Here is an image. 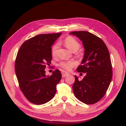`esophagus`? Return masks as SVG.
<instances>
[{"instance_id": "34e87169", "label": "esophagus", "mask_w": 126, "mask_h": 126, "mask_svg": "<svg viewBox=\"0 0 126 126\" xmlns=\"http://www.w3.org/2000/svg\"><path fill=\"white\" fill-rule=\"evenodd\" d=\"M62 77H65L69 75V74L68 73H67V72H65L63 71L62 72Z\"/></svg>"}]
</instances>
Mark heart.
Segmentation results:
<instances>
[{"label": "heart", "instance_id": "obj_1", "mask_svg": "<svg viewBox=\"0 0 126 126\" xmlns=\"http://www.w3.org/2000/svg\"><path fill=\"white\" fill-rule=\"evenodd\" d=\"M64 44L66 47L71 50L72 52L77 51L80 47V44L77 40L75 38L69 36L65 38L64 40ZM59 43H56L54 46H53L52 49V54L53 56H55L56 54L57 50L59 47ZM76 65V63L74 61H64L62 62L59 63V66L64 69L67 71H71L72 68H73Z\"/></svg>", "mask_w": 126, "mask_h": 126}]
</instances>
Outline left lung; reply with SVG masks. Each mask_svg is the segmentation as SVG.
Returning a JSON list of instances; mask_svg holds the SVG:
<instances>
[{
  "instance_id": "obj_1",
  "label": "left lung",
  "mask_w": 126,
  "mask_h": 126,
  "mask_svg": "<svg viewBox=\"0 0 126 126\" xmlns=\"http://www.w3.org/2000/svg\"><path fill=\"white\" fill-rule=\"evenodd\" d=\"M82 42L84 54L78 72L86 73L80 80L75 77L73 91L76 97L85 104L97 103L101 100L109 87L112 78V68L109 51L101 38L87 31L73 32Z\"/></svg>"
}]
</instances>
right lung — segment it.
Wrapping results in <instances>:
<instances>
[{"label": "right lung", "mask_w": 126, "mask_h": 126, "mask_svg": "<svg viewBox=\"0 0 126 126\" xmlns=\"http://www.w3.org/2000/svg\"><path fill=\"white\" fill-rule=\"evenodd\" d=\"M62 33L39 34L23 43L19 50L15 71L20 88L29 101L35 104L47 103L54 97L60 82L59 70L46 75L45 68L52 59L53 43Z\"/></svg>", "instance_id": "1"}]
</instances>
